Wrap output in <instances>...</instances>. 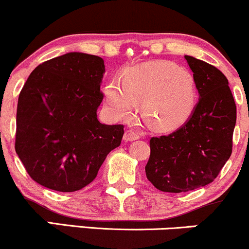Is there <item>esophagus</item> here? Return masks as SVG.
Here are the masks:
<instances>
[{"mask_svg": "<svg viewBox=\"0 0 249 249\" xmlns=\"http://www.w3.org/2000/svg\"><path fill=\"white\" fill-rule=\"evenodd\" d=\"M139 139V135L136 133L132 132V130H127L124 135V142H129V141H135V140Z\"/></svg>", "mask_w": 249, "mask_h": 249, "instance_id": "obj_1", "label": "esophagus"}]
</instances>
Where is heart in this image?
Segmentation results:
<instances>
[{
    "label": "heart",
    "mask_w": 249,
    "mask_h": 249,
    "mask_svg": "<svg viewBox=\"0 0 249 249\" xmlns=\"http://www.w3.org/2000/svg\"><path fill=\"white\" fill-rule=\"evenodd\" d=\"M103 93L108 111L117 119L129 115L136 102H142V115L160 132L185 124L196 103V88L191 72L167 61L128 68L122 82L110 80Z\"/></svg>",
    "instance_id": "1"
}]
</instances>
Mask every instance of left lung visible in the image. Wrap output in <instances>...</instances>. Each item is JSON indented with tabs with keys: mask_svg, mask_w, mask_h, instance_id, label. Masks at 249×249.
<instances>
[{
	"mask_svg": "<svg viewBox=\"0 0 249 249\" xmlns=\"http://www.w3.org/2000/svg\"><path fill=\"white\" fill-rule=\"evenodd\" d=\"M199 91L186 124L169 135L150 139L147 178L162 192L182 193L213 182L231 154L236 106L225 75L185 55Z\"/></svg>",
	"mask_w": 249,
	"mask_h": 249,
	"instance_id": "obj_1",
	"label": "left lung"
}]
</instances>
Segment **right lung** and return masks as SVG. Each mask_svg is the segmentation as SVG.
Returning <instances> with one entry per match:
<instances>
[{
	"mask_svg": "<svg viewBox=\"0 0 249 249\" xmlns=\"http://www.w3.org/2000/svg\"><path fill=\"white\" fill-rule=\"evenodd\" d=\"M103 74L101 57L74 52L41 63L24 83L15 150L30 178L43 187L82 189L121 144L124 125L97 120Z\"/></svg>",
	"mask_w": 249,
	"mask_h": 249,
	"instance_id": "add662e5",
	"label": "right lung"
}]
</instances>
